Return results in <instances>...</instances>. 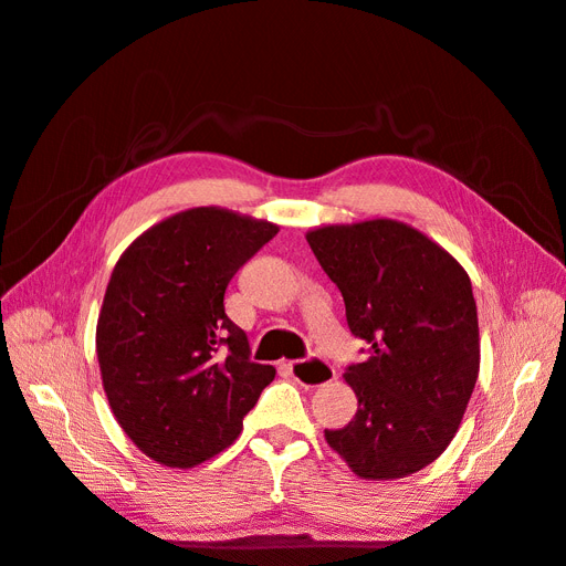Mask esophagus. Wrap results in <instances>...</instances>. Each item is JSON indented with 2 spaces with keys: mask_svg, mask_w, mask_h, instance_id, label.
<instances>
[{
  "mask_svg": "<svg viewBox=\"0 0 566 566\" xmlns=\"http://www.w3.org/2000/svg\"><path fill=\"white\" fill-rule=\"evenodd\" d=\"M284 367L289 370V375L305 384V386H324L328 381L335 379V370L326 363V360H318V358H312V360H291V363H284Z\"/></svg>",
  "mask_w": 566,
  "mask_h": 566,
  "instance_id": "obj_1",
  "label": "esophagus"
}]
</instances>
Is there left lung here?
I'll return each mask as SVG.
<instances>
[{"label":"left lung","instance_id":"left-lung-1","mask_svg":"<svg viewBox=\"0 0 566 566\" xmlns=\"http://www.w3.org/2000/svg\"><path fill=\"white\" fill-rule=\"evenodd\" d=\"M337 284L367 360L344 381L358 398L328 447L367 481L405 479L447 451L479 377V316L470 275L426 233L396 219L307 231Z\"/></svg>","mask_w":566,"mask_h":566}]
</instances>
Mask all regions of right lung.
I'll return each instance as SVG.
<instances>
[{"label": "right lung", "instance_id": "right-lung-1", "mask_svg": "<svg viewBox=\"0 0 566 566\" xmlns=\"http://www.w3.org/2000/svg\"><path fill=\"white\" fill-rule=\"evenodd\" d=\"M277 224L191 208L140 233L113 268L96 322V358L115 421L166 467L231 447L273 365L224 312V293Z\"/></svg>", "mask_w": 566, "mask_h": 566}]
</instances>
